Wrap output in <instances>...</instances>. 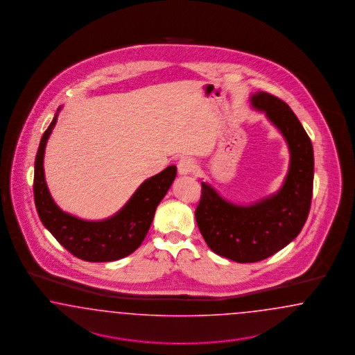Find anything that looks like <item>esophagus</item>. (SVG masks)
Here are the masks:
<instances>
[{"label": "esophagus", "mask_w": 355, "mask_h": 355, "mask_svg": "<svg viewBox=\"0 0 355 355\" xmlns=\"http://www.w3.org/2000/svg\"><path fill=\"white\" fill-rule=\"evenodd\" d=\"M177 166H178V173L182 174V175H186V174H190L193 172V162L189 157H183L178 162Z\"/></svg>", "instance_id": "1"}]
</instances>
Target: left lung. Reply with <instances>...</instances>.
Segmentation results:
<instances>
[{
	"label": "left lung",
	"instance_id": "8db88e82",
	"mask_svg": "<svg viewBox=\"0 0 355 355\" xmlns=\"http://www.w3.org/2000/svg\"><path fill=\"white\" fill-rule=\"evenodd\" d=\"M252 107L266 112L291 150V166L279 193L252 205L226 202L202 182L196 224L208 248L236 263H255L288 246L301 233L310 212L313 150L291 107L267 92L251 96Z\"/></svg>",
	"mask_w": 355,
	"mask_h": 355
}]
</instances>
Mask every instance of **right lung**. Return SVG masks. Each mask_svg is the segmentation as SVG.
Segmentation results:
<instances>
[{"label":"right lung","mask_w":355,"mask_h":355,"mask_svg":"<svg viewBox=\"0 0 355 355\" xmlns=\"http://www.w3.org/2000/svg\"><path fill=\"white\" fill-rule=\"evenodd\" d=\"M57 121L45 130L35 159L33 196L44 226L76 258L103 263L125 258L139 248L147 236L155 211L177 174L171 165L141 183L119 214L103 221H86L62 212L54 203L44 178V150Z\"/></svg>","instance_id":"1"}]
</instances>
